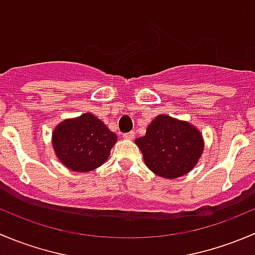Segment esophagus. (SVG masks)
Segmentation results:
<instances>
[{
	"label": "esophagus",
	"mask_w": 255,
	"mask_h": 255,
	"mask_svg": "<svg viewBox=\"0 0 255 255\" xmlns=\"http://www.w3.org/2000/svg\"><path fill=\"white\" fill-rule=\"evenodd\" d=\"M134 132H128V133H125V134H123V138H125V139H133V138H134Z\"/></svg>",
	"instance_id": "34e87169"
}]
</instances>
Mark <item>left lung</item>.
<instances>
[{"label":"left lung","instance_id":"8db88e82","mask_svg":"<svg viewBox=\"0 0 255 255\" xmlns=\"http://www.w3.org/2000/svg\"><path fill=\"white\" fill-rule=\"evenodd\" d=\"M135 144L143 154L145 165L156 175L176 179L195 168L204 151V138L189 122L159 115Z\"/></svg>","mask_w":255,"mask_h":255}]
</instances>
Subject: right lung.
<instances>
[{
	"label": "right lung",
	"mask_w": 255,
	"mask_h": 255,
	"mask_svg": "<svg viewBox=\"0 0 255 255\" xmlns=\"http://www.w3.org/2000/svg\"><path fill=\"white\" fill-rule=\"evenodd\" d=\"M51 142L63 165L70 170L87 173L107 160L117 135L89 112L59 123Z\"/></svg>",
	"instance_id": "right-lung-1"
}]
</instances>
